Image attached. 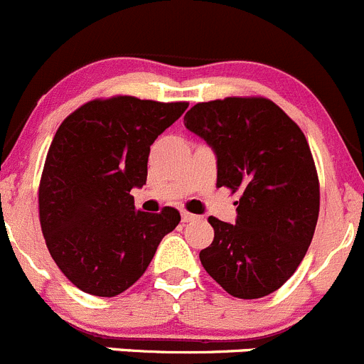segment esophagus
Here are the masks:
<instances>
[{"label":"esophagus","mask_w":364,"mask_h":364,"mask_svg":"<svg viewBox=\"0 0 364 364\" xmlns=\"http://www.w3.org/2000/svg\"><path fill=\"white\" fill-rule=\"evenodd\" d=\"M196 219H198V215H193V213H188V212H181L183 223H190V220H196Z\"/></svg>","instance_id":"esophagus-1"}]
</instances>
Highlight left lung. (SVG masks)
<instances>
[{
	"instance_id": "1",
	"label": "left lung",
	"mask_w": 364,
	"mask_h": 364,
	"mask_svg": "<svg viewBox=\"0 0 364 364\" xmlns=\"http://www.w3.org/2000/svg\"><path fill=\"white\" fill-rule=\"evenodd\" d=\"M185 125L215 152L217 186L240 192L235 224L208 217L215 235L199 253L203 267L235 298L274 293L304 260L320 213L305 134L262 97L201 102Z\"/></svg>"
}]
</instances>
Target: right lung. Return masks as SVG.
Listing matches in <instances>:
<instances>
[{
	"label": "right lung",
	"mask_w": 364,
	"mask_h": 364,
	"mask_svg": "<svg viewBox=\"0 0 364 364\" xmlns=\"http://www.w3.org/2000/svg\"><path fill=\"white\" fill-rule=\"evenodd\" d=\"M186 107L97 98L57 129L39 183L41 230L59 269L84 293L111 298L129 289L181 220L171 206L136 210L131 190L145 185L151 145Z\"/></svg>",
	"instance_id": "1"
}]
</instances>
